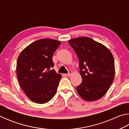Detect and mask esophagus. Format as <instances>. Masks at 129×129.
<instances>
[{"instance_id":"34e87169","label":"esophagus","mask_w":129,"mask_h":129,"mask_svg":"<svg viewBox=\"0 0 129 129\" xmlns=\"http://www.w3.org/2000/svg\"><path fill=\"white\" fill-rule=\"evenodd\" d=\"M72 72L71 71H69V72L68 74H65V76H66V77H69V76H71L72 75Z\"/></svg>"}]
</instances>
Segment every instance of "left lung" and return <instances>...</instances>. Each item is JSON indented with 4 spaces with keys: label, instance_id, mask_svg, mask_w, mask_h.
I'll return each mask as SVG.
<instances>
[{
    "label": "left lung",
    "instance_id": "obj_1",
    "mask_svg": "<svg viewBox=\"0 0 129 129\" xmlns=\"http://www.w3.org/2000/svg\"><path fill=\"white\" fill-rule=\"evenodd\" d=\"M79 60L82 83L76 90L88 101L99 100L105 94L114 80V57L108 48L88 37L68 41Z\"/></svg>",
    "mask_w": 129,
    "mask_h": 129
}]
</instances>
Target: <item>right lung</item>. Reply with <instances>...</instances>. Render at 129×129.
I'll use <instances>...</instances> for the list:
<instances>
[{
	"instance_id": "obj_1",
	"label": "right lung",
	"mask_w": 129,
	"mask_h": 129,
	"mask_svg": "<svg viewBox=\"0 0 129 129\" xmlns=\"http://www.w3.org/2000/svg\"><path fill=\"white\" fill-rule=\"evenodd\" d=\"M60 44L53 39H40L24 49L17 58L19 84L28 99L35 103H47L55 95L61 75L51 69L54 66L52 56Z\"/></svg>"
}]
</instances>
